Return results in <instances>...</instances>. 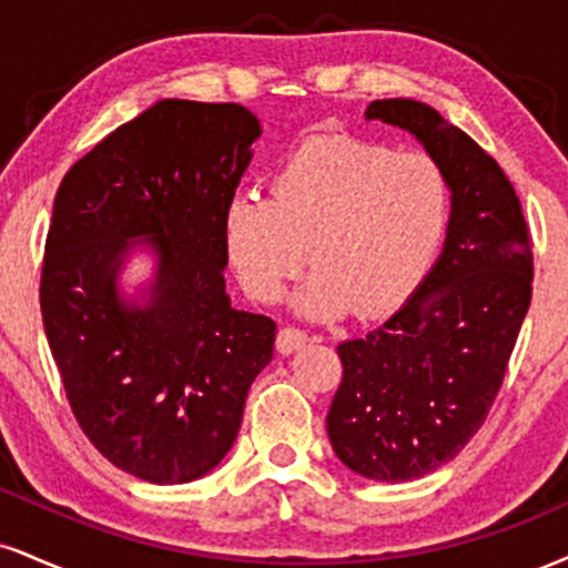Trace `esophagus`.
<instances>
[{"label": "esophagus", "mask_w": 568, "mask_h": 568, "mask_svg": "<svg viewBox=\"0 0 568 568\" xmlns=\"http://www.w3.org/2000/svg\"><path fill=\"white\" fill-rule=\"evenodd\" d=\"M304 344H306V333L298 331V327H283L275 338V346L280 354H291V352L302 349Z\"/></svg>", "instance_id": "34e87169"}]
</instances>
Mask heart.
<instances>
[{
    "instance_id": "obj_1",
    "label": "heart",
    "mask_w": 568,
    "mask_h": 568,
    "mask_svg": "<svg viewBox=\"0 0 568 568\" xmlns=\"http://www.w3.org/2000/svg\"><path fill=\"white\" fill-rule=\"evenodd\" d=\"M453 219V182L426 150L312 134L277 163L270 197L241 193L222 214L224 254L248 296L275 304L317 264L293 306L333 320L378 317L428 275Z\"/></svg>"
}]
</instances>
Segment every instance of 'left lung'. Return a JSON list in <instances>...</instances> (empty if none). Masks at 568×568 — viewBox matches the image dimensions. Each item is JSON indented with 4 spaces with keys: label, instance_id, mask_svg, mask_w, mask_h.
<instances>
[{
    "label": "left lung",
    "instance_id": "8db88e82",
    "mask_svg": "<svg viewBox=\"0 0 568 568\" xmlns=\"http://www.w3.org/2000/svg\"><path fill=\"white\" fill-rule=\"evenodd\" d=\"M365 115L418 136L453 182L439 262L384 325L338 346L333 449L354 474L396 484L442 468L484 426L529 310L535 256L514 184L463 129L418 100H375Z\"/></svg>",
    "mask_w": 568,
    "mask_h": 568
}]
</instances>
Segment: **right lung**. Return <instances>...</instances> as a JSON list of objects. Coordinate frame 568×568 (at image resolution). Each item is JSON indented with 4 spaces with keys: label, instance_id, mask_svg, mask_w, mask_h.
Masks as SVG:
<instances>
[{
    "label": "right lung",
    "instance_id": "right-lung-1",
    "mask_svg": "<svg viewBox=\"0 0 568 568\" xmlns=\"http://www.w3.org/2000/svg\"><path fill=\"white\" fill-rule=\"evenodd\" d=\"M258 134L237 102L161 100L73 163L54 195L39 283L47 341L81 432L142 481L216 468L272 359L277 325L224 293L222 214ZM134 236L160 254L148 307L114 291Z\"/></svg>",
    "mask_w": 568,
    "mask_h": 568
}]
</instances>
